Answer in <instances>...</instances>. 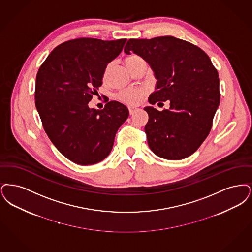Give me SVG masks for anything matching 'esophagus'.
Segmentation results:
<instances>
[{
	"label": "esophagus",
	"mask_w": 252,
	"mask_h": 252,
	"mask_svg": "<svg viewBox=\"0 0 252 252\" xmlns=\"http://www.w3.org/2000/svg\"><path fill=\"white\" fill-rule=\"evenodd\" d=\"M128 109H129V112H130V114L131 115H132L134 112H135V110H136V108H134V107H132V106H129L128 107Z\"/></svg>",
	"instance_id": "1"
}]
</instances>
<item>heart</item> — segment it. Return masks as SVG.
Returning a JSON list of instances; mask_svg holds the SVG:
<instances>
[{
	"mask_svg": "<svg viewBox=\"0 0 252 252\" xmlns=\"http://www.w3.org/2000/svg\"><path fill=\"white\" fill-rule=\"evenodd\" d=\"M142 61L144 60L141 56L131 54L125 58L124 63L128 67V69H131L133 66H136L138 63H140ZM145 94H146V89L144 88H128V89L121 91L118 97L121 101L128 103V104L134 105L141 101Z\"/></svg>",
	"mask_w": 252,
	"mask_h": 252,
	"instance_id": "heart-1",
	"label": "heart"
}]
</instances>
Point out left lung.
I'll return each instance as SVG.
<instances>
[{
    "label": "left lung",
    "instance_id": "left-lung-1",
    "mask_svg": "<svg viewBox=\"0 0 252 252\" xmlns=\"http://www.w3.org/2000/svg\"><path fill=\"white\" fill-rule=\"evenodd\" d=\"M124 52H133L151 66L157 79L149 102L170 101L168 110L153 106L145 126L148 144L159 157L181 160L194 154L208 136L220 101L218 70L200 48L166 35L129 39Z\"/></svg>",
    "mask_w": 252,
    "mask_h": 252
}]
</instances>
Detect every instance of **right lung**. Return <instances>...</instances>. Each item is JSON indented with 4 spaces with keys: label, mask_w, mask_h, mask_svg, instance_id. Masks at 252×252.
Instances as JSON below:
<instances>
[{
    "label": "right lung",
    "mask_w": 252,
    "mask_h": 252,
    "mask_svg": "<svg viewBox=\"0 0 252 252\" xmlns=\"http://www.w3.org/2000/svg\"><path fill=\"white\" fill-rule=\"evenodd\" d=\"M126 41L68 40L54 49L37 71L34 98L44 130L56 149L75 164L105 159L129 117L128 108L116 100L102 110L88 107L102 85L108 63L121 54Z\"/></svg>",
    "instance_id": "1"
}]
</instances>
